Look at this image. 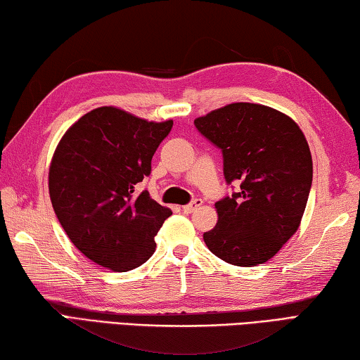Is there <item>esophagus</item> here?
I'll return each instance as SVG.
<instances>
[{"label": "esophagus", "mask_w": 360, "mask_h": 360, "mask_svg": "<svg viewBox=\"0 0 360 360\" xmlns=\"http://www.w3.org/2000/svg\"><path fill=\"white\" fill-rule=\"evenodd\" d=\"M200 205H202V199H194L190 204L181 207V210H184L185 213H193L194 210H198Z\"/></svg>", "instance_id": "esophagus-1"}]
</instances>
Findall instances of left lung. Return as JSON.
Here are the masks:
<instances>
[{"mask_svg": "<svg viewBox=\"0 0 360 360\" xmlns=\"http://www.w3.org/2000/svg\"><path fill=\"white\" fill-rule=\"evenodd\" d=\"M221 150L226 184L238 190L215 204L218 223L205 232L213 255L255 267L281 250L304 217L313 161L297 123L272 107L234 103L194 120Z\"/></svg>", "mask_w": 360, "mask_h": 360, "instance_id": "left-lung-1", "label": "left lung"}]
</instances>
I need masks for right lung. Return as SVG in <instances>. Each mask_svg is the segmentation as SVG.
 Returning <instances> with one entry per match:
<instances>
[{"label":"right lung","mask_w":360,"mask_h":360,"mask_svg":"<svg viewBox=\"0 0 360 360\" xmlns=\"http://www.w3.org/2000/svg\"><path fill=\"white\" fill-rule=\"evenodd\" d=\"M174 122H147L117 107H98L75 122L49 170L55 215L75 248L113 272L142 266L172 212L136 193Z\"/></svg>","instance_id":"right-lung-1"}]
</instances>
